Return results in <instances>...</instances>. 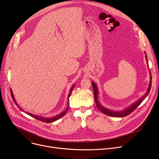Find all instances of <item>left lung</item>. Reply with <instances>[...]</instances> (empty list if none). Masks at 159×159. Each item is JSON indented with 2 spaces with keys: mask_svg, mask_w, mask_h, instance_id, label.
Wrapping results in <instances>:
<instances>
[{
  "mask_svg": "<svg viewBox=\"0 0 159 159\" xmlns=\"http://www.w3.org/2000/svg\"><path fill=\"white\" fill-rule=\"evenodd\" d=\"M146 58V60H147L148 61V58H147V55H146L145 57ZM151 73V72H150ZM151 80H152V77L151 75H150V82H149V85L148 87V89L147 90V92H146V93L145 94L144 96L142 97V98L139 99L138 101H137L136 103L133 104L130 107H129L128 109H126V110H124L123 111H119V112H117V111H111V110H107L106 108H104V107L102 106L98 101V89L96 86V85H95L93 82H92V86H93V91H94V100H95V103H96L97 104V106L98 107V109L101 111L103 113L106 114V115H107V116H112V117H125V116H129V114H130L132 112H133V111H134L136 108L140 104L143 100L146 98V97L148 96V94L149 93V91L151 90Z\"/></svg>",
  "mask_w": 159,
  "mask_h": 159,
  "instance_id": "left-lung-1",
  "label": "left lung"
}]
</instances>
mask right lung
<instances>
[{
	"label": "right lung",
	"mask_w": 159,
	"mask_h": 159,
	"mask_svg": "<svg viewBox=\"0 0 159 159\" xmlns=\"http://www.w3.org/2000/svg\"><path fill=\"white\" fill-rule=\"evenodd\" d=\"M74 87V85L72 86V87L71 88L70 91V93H69L68 96V107H66V109L65 111H63L61 113H60V114H59V115L57 116H56V117H52V118H44V117H40V116H34V115H33V114L30 113H28V112H27L26 113H27V114H28V115H29L30 116L33 117H34V118H35V119H38V120H40V121H42V122H45V123H52V122L55 121V120H58L59 119L61 118L62 116H64L65 115V114L66 113V112L68 111V108H69V97H70V95H71V94H72V90H73ZM10 93H11V96L12 98H13V100H14V103L17 105V106L19 107V108H20V110H22L21 107H20V106H18V104L16 103V100L14 99V95H13V94H12V92H11V89H10Z\"/></svg>",
	"instance_id": "obj_1"
}]
</instances>
